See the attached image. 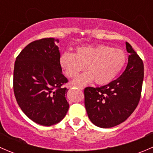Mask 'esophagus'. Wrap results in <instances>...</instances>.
<instances>
[{
	"mask_svg": "<svg viewBox=\"0 0 153 153\" xmlns=\"http://www.w3.org/2000/svg\"><path fill=\"white\" fill-rule=\"evenodd\" d=\"M76 86V87H78V89H81V90H83V89H84V87H83V86Z\"/></svg>",
	"mask_w": 153,
	"mask_h": 153,
	"instance_id": "1",
	"label": "esophagus"
}]
</instances>
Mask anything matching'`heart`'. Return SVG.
<instances>
[{
    "label": "heart",
    "instance_id": "obj_1",
    "mask_svg": "<svg viewBox=\"0 0 153 153\" xmlns=\"http://www.w3.org/2000/svg\"><path fill=\"white\" fill-rule=\"evenodd\" d=\"M126 61V53L122 49L103 44L79 47L75 54L65 52L60 57L61 67L69 78H75L86 68L87 72L74 81L79 85L94 81L98 85L109 84L122 70Z\"/></svg>",
    "mask_w": 153,
    "mask_h": 153
}]
</instances>
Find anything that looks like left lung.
Wrapping results in <instances>:
<instances>
[{
	"label": "left lung",
	"instance_id": "obj_1",
	"mask_svg": "<svg viewBox=\"0 0 153 153\" xmlns=\"http://www.w3.org/2000/svg\"><path fill=\"white\" fill-rule=\"evenodd\" d=\"M129 55L124 72L115 81L101 87L84 89L85 107L93 124L110 128L126 121L140 101L143 80V64L132 46L126 42Z\"/></svg>",
	"mask_w": 153,
	"mask_h": 153
}]
</instances>
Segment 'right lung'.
<instances>
[{
  "label": "right lung",
  "instance_id": "obj_1",
  "mask_svg": "<svg viewBox=\"0 0 153 153\" xmlns=\"http://www.w3.org/2000/svg\"><path fill=\"white\" fill-rule=\"evenodd\" d=\"M58 39L43 38L27 46L16 58L13 89L26 115L43 126L59 123L67 115V78L63 75Z\"/></svg>",
  "mask_w": 153,
  "mask_h": 153
}]
</instances>
